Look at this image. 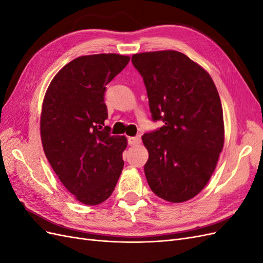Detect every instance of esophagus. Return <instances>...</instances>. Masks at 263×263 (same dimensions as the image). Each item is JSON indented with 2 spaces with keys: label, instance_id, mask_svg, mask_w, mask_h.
Instances as JSON below:
<instances>
[{
  "label": "esophagus",
  "instance_id": "obj_1",
  "mask_svg": "<svg viewBox=\"0 0 263 263\" xmlns=\"http://www.w3.org/2000/svg\"><path fill=\"white\" fill-rule=\"evenodd\" d=\"M141 141V138L138 135V136H135V137H128V144L130 146H136V145H139Z\"/></svg>",
  "mask_w": 263,
  "mask_h": 263
}]
</instances>
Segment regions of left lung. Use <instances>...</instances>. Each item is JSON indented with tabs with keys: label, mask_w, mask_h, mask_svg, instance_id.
Listing matches in <instances>:
<instances>
[{
	"label": "left lung",
	"mask_w": 263,
	"mask_h": 263,
	"mask_svg": "<svg viewBox=\"0 0 263 263\" xmlns=\"http://www.w3.org/2000/svg\"><path fill=\"white\" fill-rule=\"evenodd\" d=\"M153 119L164 123L146 133L145 174L153 192L171 203L193 198L208 184L224 147L225 128L218 91L211 76L184 53H135Z\"/></svg>",
	"instance_id": "8db88e82"
}]
</instances>
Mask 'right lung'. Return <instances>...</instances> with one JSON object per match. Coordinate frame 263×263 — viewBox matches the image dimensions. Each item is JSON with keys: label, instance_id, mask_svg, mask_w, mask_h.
Returning a JSON list of instances; mask_svg holds the SVG:
<instances>
[{"label": "right lung", "instance_id": "1", "mask_svg": "<svg viewBox=\"0 0 263 263\" xmlns=\"http://www.w3.org/2000/svg\"><path fill=\"white\" fill-rule=\"evenodd\" d=\"M130 58L117 53L82 55L51 80L41 115L45 155L59 180L79 202L101 204L121 176L125 136H112L104 125L107 85Z\"/></svg>", "mask_w": 263, "mask_h": 263}]
</instances>
